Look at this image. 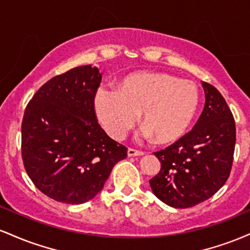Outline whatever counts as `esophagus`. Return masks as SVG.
<instances>
[{
  "instance_id": "esophagus-1",
  "label": "esophagus",
  "mask_w": 250,
  "mask_h": 250,
  "mask_svg": "<svg viewBox=\"0 0 250 250\" xmlns=\"http://www.w3.org/2000/svg\"><path fill=\"white\" fill-rule=\"evenodd\" d=\"M127 153H128V156H142L143 155V151L136 150V149H133V148H129Z\"/></svg>"
}]
</instances>
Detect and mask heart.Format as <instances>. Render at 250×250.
<instances>
[{"instance_id": "1", "label": "heart", "mask_w": 250, "mask_h": 250, "mask_svg": "<svg viewBox=\"0 0 250 250\" xmlns=\"http://www.w3.org/2000/svg\"><path fill=\"white\" fill-rule=\"evenodd\" d=\"M197 105L196 85L165 73L131 74L120 81L116 90L100 89L95 96L97 119L113 139H123L140 114L143 136L159 145L183 136Z\"/></svg>"}]
</instances>
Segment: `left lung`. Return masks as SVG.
I'll list each match as a JSON object with an SVG mask.
<instances>
[{
    "instance_id": "8db88e82",
    "label": "left lung",
    "mask_w": 250,
    "mask_h": 250,
    "mask_svg": "<svg viewBox=\"0 0 250 250\" xmlns=\"http://www.w3.org/2000/svg\"><path fill=\"white\" fill-rule=\"evenodd\" d=\"M205 108L189 133L154 153L160 173L149 181L155 196L174 208H189L211 197L228 180L236 128L230 109L216 88L202 82Z\"/></svg>"
}]
</instances>
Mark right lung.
I'll list each match as a JSON object with an SVG mask.
<instances>
[{
    "label": "right lung",
    "instance_id": "obj_1",
    "mask_svg": "<svg viewBox=\"0 0 250 250\" xmlns=\"http://www.w3.org/2000/svg\"><path fill=\"white\" fill-rule=\"evenodd\" d=\"M102 75L91 64L73 68L42 85L22 121V159L43 194L81 205L102 190L127 148L105 134L94 100Z\"/></svg>",
    "mask_w": 250,
    "mask_h": 250
}]
</instances>
